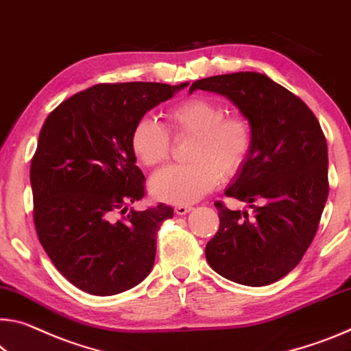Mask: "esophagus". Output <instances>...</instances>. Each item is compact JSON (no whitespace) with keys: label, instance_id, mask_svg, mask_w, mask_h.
Segmentation results:
<instances>
[{"label":"esophagus","instance_id":"34e87169","mask_svg":"<svg viewBox=\"0 0 351 351\" xmlns=\"http://www.w3.org/2000/svg\"><path fill=\"white\" fill-rule=\"evenodd\" d=\"M192 209H193L192 206H176L175 213H176V215H186L187 213H191Z\"/></svg>","mask_w":351,"mask_h":351}]
</instances>
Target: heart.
Segmentation results:
<instances>
[{
    "instance_id": "1",
    "label": "heart",
    "mask_w": 351,
    "mask_h": 351,
    "mask_svg": "<svg viewBox=\"0 0 351 351\" xmlns=\"http://www.w3.org/2000/svg\"><path fill=\"white\" fill-rule=\"evenodd\" d=\"M167 125L176 138L193 137L187 165H173L156 173L149 191L165 203L186 206L197 203L220 182L242 167L253 149V128L242 115H226L223 104L195 97L176 103L167 110ZM152 117H143L132 126L131 152L145 167L162 165L171 153V136Z\"/></svg>"
}]
</instances>
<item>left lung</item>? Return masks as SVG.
I'll return each instance as SVG.
<instances>
[{"mask_svg": "<svg viewBox=\"0 0 351 351\" xmlns=\"http://www.w3.org/2000/svg\"><path fill=\"white\" fill-rule=\"evenodd\" d=\"M236 104L253 128V149L225 195L248 203L231 210L217 202L220 226L206 245L217 274L243 286L271 285L295 269L319 228L328 198V147L308 106L256 71L198 80Z\"/></svg>", "mask_w": 351, "mask_h": 351, "instance_id": "1", "label": "left lung"}]
</instances>
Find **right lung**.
Listing matches in <instances>:
<instances>
[{
  "instance_id": "add662e5",
  "label": "right lung",
  "mask_w": 351,
  "mask_h": 351,
  "mask_svg": "<svg viewBox=\"0 0 351 351\" xmlns=\"http://www.w3.org/2000/svg\"><path fill=\"white\" fill-rule=\"evenodd\" d=\"M186 86L97 84L47 117L31 162L34 225L56 269L81 291L115 295L152 271L156 236L173 209L126 213L145 195L130 137L145 112Z\"/></svg>"
}]
</instances>
